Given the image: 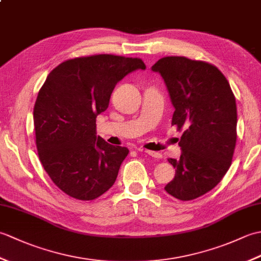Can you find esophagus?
Masks as SVG:
<instances>
[{
	"label": "esophagus",
	"mask_w": 261,
	"mask_h": 261,
	"mask_svg": "<svg viewBox=\"0 0 261 261\" xmlns=\"http://www.w3.org/2000/svg\"><path fill=\"white\" fill-rule=\"evenodd\" d=\"M138 150H139V151H143V152H146L147 154H149V156L154 157V158H162V153H160V152L151 151V150H147V149H138Z\"/></svg>",
	"instance_id": "obj_1"
}]
</instances>
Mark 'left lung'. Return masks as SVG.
Wrapping results in <instances>:
<instances>
[{"instance_id": "1", "label": "left lung", "mask_w": 261, "mask_h": 261, "mask_svg": "<svg viewBox=\"0 0 261 261\" xmlns=\"http://www.w3.org/2000/svg\"><path fill=\"white\" fill-rule=\"evenodd\" d=\"M158 71L168 88L175 112L171 125L182 130L174 179L165 186L171 196L192 201L222 180L237 142V104L228 80L214 65L182 56L159 59Z\"/></svg>"}]
</instances>
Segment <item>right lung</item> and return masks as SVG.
Segmentation results:
<instances>
[{"label": "right lung", "mask_w": 261, "mask_h": 261, "mask_svg": "<svg viewBox=\"0 0 261 261\" xmlns=\"http://www.w3.org/2000/svg\"><path fill=\"white\" fill-rule=\"evenodd\" d=\"M136 69H146L140 58L77 57L54 68L39 91L33 108L38 156L68 196L92 201L114 184L129 149L96 137V116L108 109L118 82Z\"/></svg>", "instance_id": "right-lung-1"}]
</instances>
